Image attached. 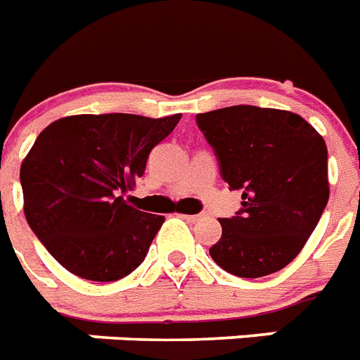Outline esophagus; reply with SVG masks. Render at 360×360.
I'll list each match as a JSON object with an SVG mask.
<instances>
[{
    "label": "esophagus",
    "mask_w": 360,
    "mask_h": 360,
    "mask_svg": "<svg viewBox=\"0 0 360 360\" xmlns=\"http://www.w3.org/2000/svg\"><path fill=\"white\" fill-rule=\"evenodd\" d=\"M184 219H186V221H189V222H198L202 219V215H200V213H198V215H184Z\"/></svg>",
    "instance_id": "1"
}]
</instances>
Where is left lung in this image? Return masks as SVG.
<instances>
[{"label": "left lung", "mask_w": 360, "mask_h": 360, "mask_svg": "<svg viewBox=\"0 0 360 360\" xmlns=\"http://www.w3.org/2000/svg\"><path fill=\"white\" fill-rule=\"evenodd\" d=\"M197 124L240 210L221 219L210 248L217 265L239 278H261L300 254L328 206V147L287 110L237 105L197 115Z\"/></svg>", "instance_id": "1"}]
</instances>
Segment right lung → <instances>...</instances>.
<instances>
[{
  "label": "right lung",
  "mask_w": 360,
  "mask_h": 360,
  "mask_svg": "<svg viewBox=\"0 0 360 360\" xmlns=\"http://www.w3.org/2000/svg\"><path fill=\"white\" fill-rule=\"evenodd\" d=\"M180 117L84 114L41 130L20 169L23 212L71 274L115 281L143 263L165 219L129 206L123 195Z\"/></svg>",
  "instance_id": "right-lung-1"
}]
</instances>
